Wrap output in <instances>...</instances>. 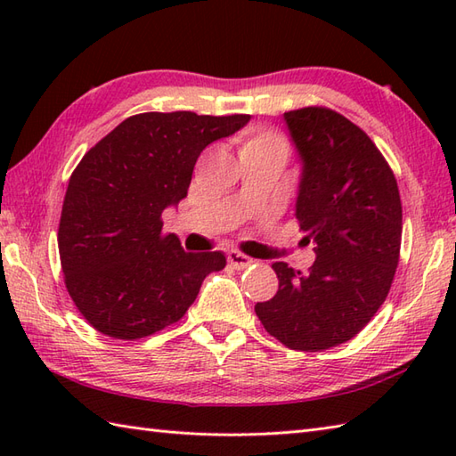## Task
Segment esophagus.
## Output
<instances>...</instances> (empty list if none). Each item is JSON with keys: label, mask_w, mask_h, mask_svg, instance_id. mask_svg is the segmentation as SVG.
Instances as JSON below:
<instances>
[{"label": "esophagus", "mask_w": 456, "mask_h": 456, "mask_svg": "<svg viewBox=\"0 0 456 456\" xmlns=\"http://www.w3.org/2000/svg\"><path fill=\"white\" fill-rule=\"evenodd\" d=\"M227 260H229V265L233 266V268H247V266H250L255 263L253 258H248L247 255H243V253H239V250H229L227 253Z\"/></svg>", "instance_id": "obj_1"}]
</instances>
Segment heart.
<instances>
[{"instance_id": "b5f03b06", "label": "heart", "mask_w": 456, "mask_h": 456, "mask_svg": "<svg viewBox=\"0 0 456 456\" xmlns=\"http://www.w3.org/2000/svg\"><path fill=\"white\" fill-rule=\"evenodd\" d=\"M239 157H258L284 167L289 157V144L284 137L270 131H250L240 142Z\"/></svg>"}]
</instances>
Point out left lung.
Returning a JSON list of instances; mask_svg holds the SVG:
<instances>
[{"label": "left lung", "instance_id": "8db88e82", "mask_svg": "<svg viewBox=\"0 0 456 456\" xmlns=\"http://www.w3.org/2000/svg\"><path fill=\"white\" fill-rule=\"evenodd\" d=\"M299 162L296 217L314 245L307 273L274 263L278 292L255 312L296 351L353 338L384 304L402 243L398 182L368 134L337 111L284 113Z\"/></svg>", "mask_w": 456, "mask_h": 456}]
</instances>
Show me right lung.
I'll return each mask as SVG.
<instances>
[{
	"label": "right lung",
	"instance_id": "1",
	"mask_svg": "<svg viewBox=\"0 0 456 456\" xmlns=\"http://www.w3.org/2000/svg\"><path fill=\"white\" fill-rule=\"evenodd\" d=\"M250 115L141 113L119 123L72 172L58 250L68 294L100 333L141 338L176 323L223 253H186L162 211L188 196L201 151Z\"/></svg>",
	"mask_w": 456,
	"mask_h": 456
}]
</instances>
